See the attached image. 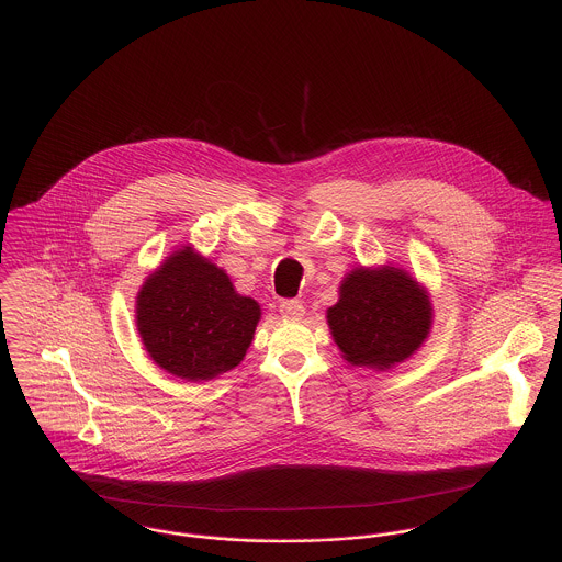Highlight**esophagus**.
<instances>
[{"label": "esophagus", "instance_id": "1", "mask_svg": "<svg viewBox=\"0 0 562 562\" xmlns=\"http://www.w3.org/2000/svg\"><path fill=\"white\" fill-rule=\"evenodd\" d=\"M279 312H281L283 318H294L296 321V318H301L305 314V305H303V301L290 299V301H283L279 305Z\"/></svg>", "mask_w": 562, "mask_h": 562}]
</instances>
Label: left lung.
Wrapping results in <instances>:
<instances>
[{
    "instance_id": "left-lung-1",
    "label": "left lung",
    "mask_w": 562,
    "mask_h": 562,
    "mask_svg": "<svg viewBox=\"0 0 562 562\" xmlns=\"http://www.w3.org/2000/svg\"><path fill=\"white\" fill-rule=\"evenodd\" d=\"M330 333L355 366L385 370L426 339L432 310L424 290L398 268L355 270L328 310Z\"/></svg>"
}]
</instances>
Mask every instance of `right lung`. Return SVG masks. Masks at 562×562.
Segmentation results:
<instances>
[{
	"label": "right lung",
	"mask_w": 562,
	"mask_h": 562,
	"mask_svg": "<svg viewBox=\"0 0 562 562\" xmlns=\"http://www.w3.org/2000/svg\"><path fill=\"white\" fill-rule=\"evenodd\" d=\"M138 330L166 372L205 381L236 368L252 341L259 305L229 277L186 246L138 292Z\"/></svg>",
	"instance_id": "right-lung-1"
}]
</instances>
